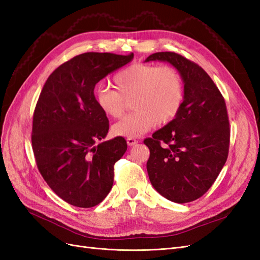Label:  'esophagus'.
Wrapping results in <instances>:
<instances>
[{"instance_id": "34e87169", "label": "esophagus", "mask_w": 260, "mask_h": 260, "mask_svg": "<svg viewBox=\"0 0 260 260\" xmlns=\"http://www.w3.org/2000/svg\"><path fill=\"white\" fill-rule=\"evenodd\" d=\"M127 143L129 146H133L139 143V140L138 139H135V138H128L127 139Z\"/></svg>"}]
</instances>
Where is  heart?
<instances>
[{
	"label": "heart",
	"mask_w": 260,
	"mask_h": 260,
	"mask_svg": "<svg viewBox=\"0 0 260 260\" xmlns=\"http://www.w3.org/2000/svg\"><path fill=\"white\" fill-rule=\"evenodd\" d=\"M117 91L109 86H99L95 102L106 116L119 118L131 99L135 111L113 125L118 137H139L158 123L174 120L183 105L184 81L172 66L132 64L118 72L114 78Z\"/></svg>",
	"instance_id": "heart-1"
}]
</instances>
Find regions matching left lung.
<instances>
[{"mask_svg":"<svg viewBox=\"0 0 260 260\" xmlns=\"http://www.w3.org/2000/svg\"><path fill=\"white\" fill-rule=\"evenodd\" d=\"M166 60L184 81L185 96L174 120L144 140L149 148L147 174L155 190L183 204L205 194L229 154L230 123L225 101L209 75L175 52L154 53L149 60Z\"/></svg>","mask_w":260,"mask_h":260,"instance_id":"1","label":"left lung"}]
</instances>
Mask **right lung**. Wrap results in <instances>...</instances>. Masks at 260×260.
<instances>
[{"label": "right lung", "mask_w": 260, "mask_h": 260, "mask_svg": "<svg viewBox=\"0 0 260 260\" xmlns=\"http://www.w3.org/2000/svg\"><path fill=\"white\" fill-rule=\"evenodd\" d=\"M133 53H83L50 75L37 102L31 145L37 167L61 200L76 207L96 206L111 191L114 166L127 151L122 137L96 144L109 129L94 88Z\"/></svg>", "instance_id": "obj_1"}]
</instances>
